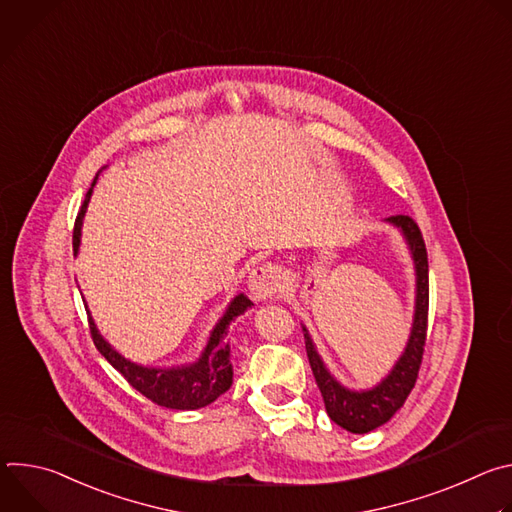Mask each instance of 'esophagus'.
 <instances>
[{
  "label": "esophagus",
  "instance_id": "obj_1",
  "mask_svg": "<svg viewBox=\"0 0 512 512\" xmlns=\"http://www.w3.org/2000/svg\"><path fill=\"white\" fill-rule=\"evenodd\" d=\"M281 275H279V267L271 265V263H263L259 267H255L249 275V294L253 300H267L271 296H275L279 287H281Z\"/></svg>",
  "mask_w": 512,
  "mask_h": 512
}]
</instances>
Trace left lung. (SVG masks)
<instances>
[{"instance_id":"obj_1","label":"left lung","mask_w":512,"mask_h":512,"mask_svg":"<svg viewBox=\"0 0 512 512\" xmlns=\"http://www.w3.org/2000/svg\"><path fill=\"white\" fill-rule=\"evenodd\" d=\"M387 221L401 229L415 263V316L411 326V336L405 346V352L395 362L393 371L373 389L369 391H350L342 387L324 367L316 346L304 328L306 338V352L310 367L316 379V385L322 393L326 413L330 419L344 427L350 433H369L383 423H387L397 409L403 407L407 395L415 387L417 373L423 358V346L427 336V310H429V265H427V251L423 243V235L407 214L389 216Z\"/></svg>"}]
</instances>
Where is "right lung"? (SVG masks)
<instances>
[{
	"label": "right lung",
	"instance_id": "1",
	"mask_svg": "<svg viewBox=\"0 0 512 512\" xmlns=\"http://www.w3.org/2000/svg\"><path fill=\"white\" fill-rule=\"evenodd\" d=\"M97 180V178H95ZM91 184L85 202L77 214L75 221V231H72V247L79 251L81 245V227H83V216L87 210V204L93 194ZM253 306L249 298L239 294L227 308L225 316L218 320L214 330L210 332L208 344L202 352V356L186 364V367H176V369H150V367H141V364H135L127 358H123L111 344L99 334L93 318H89V328H91V338L97 346V350L111 362V367L117 369L125 381L137 389L143 397H148L156 405L168 407V409H200L210 405L216 397H221L229 387L233 385V367H231V348L229 342L225 340L229 324L247 312Z\"/></svg>",
	"mask_w": 512,
	"mask_h": 512
}]
</instances>
